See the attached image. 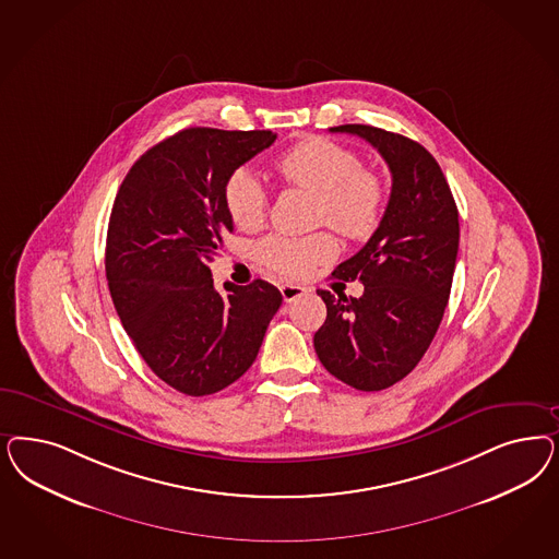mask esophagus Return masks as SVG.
I'll use <instances>...</instances> for the list:
<instances>
[{
  "mask_svg": "<svg viewBox=\"0 0 559 559\" xmlns=\"http://www.w3.org/2000/svg\"><path fill=\"white\" fill-rule=\"evenodd\" d=\"M280 292H282V298H284L286 302H292V300L300 298L307 289L302 288V286H298V284H282Z\"/></svg>",
  "mask_w": 559,
  "mask_h": 559,
  "instance_id": "1",
  "label": "esophagus"
}]
</instances>
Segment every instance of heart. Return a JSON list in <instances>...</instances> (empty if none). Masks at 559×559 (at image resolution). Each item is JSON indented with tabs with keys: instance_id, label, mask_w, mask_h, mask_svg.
I'll return each mask as SVG.
<instances>
[{
	"instance_id": "b5f03b06",
	"label": "heart",
	"mask_w": 559,
	"mask_h": 559,
	"mask_svg": "<svg viewBox=\"0 0 559 559\" xmlns=\"http://www.w3.org/2000/svg\"><path fill=\"white\" fill-rule=\"evenodd\" d=\"M277 173L292 187L317 193V219L352 240L377 233L384 212V187L379 177L361 168L360 156L326 138H308L292 145L277 160ZM224 203L238 228L252 230L263 224L270 191L249 166H240L224 185ZM337 254V242L326 233L263 238L257 261L286 277H302L319 263Z\"/></svg>"
}]
</instances>
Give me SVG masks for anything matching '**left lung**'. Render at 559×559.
Listing matches in <instances>:
<instances>
[{
  "label": "left lung",
  "instance_id": "1",
  "mask_svg": "<svg viewBox=\"0 0 559 559\" xmlns=\"http://www.w3.org/2000/svg\"><path fill=\"white\" fill-rule=\"evenodd\" d=\"M379 150L393 187L377 233L333 275L364 284L360 298L319 289L326 319L314 333L324 368L358 391L405 379L430 347L449 302L459 252V210L432 154L372 126L331 127Z\"/></svg>",
  "mask_w": 559,
  "mask_h": 559
}]
</instances>
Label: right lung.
I'll return each instance as SVG.
<instances>
[{
  "label": "right lung",
  "mask_w": 559,
  "mask_h": 559,
  "mask_svg": "<svg viewBox=\"0 0 559 559\" xmlns=\"http://www.w3.org/2000/svg\"><path fill=\"white\" fill-rule=\"evenodd\" d=\"M271 131L189 127L131 166L108 219V289L152 372L182 395L217 393L259 354L282 294L263 280L214 288L207 263L235 230L224 185Z\"/></svg>",
  "instance_id": "obj_1"
}]
</instances>
